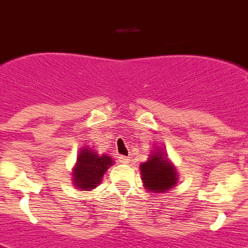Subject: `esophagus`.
<instances>
[{"label": "esophagus", "mask_w": 248, "mask_h": 248, "mask_svg": "<svg viewBox=\"0 0 248 248\" xmlns=\"http://www.w3.org/2000/svg\"><path fill=\"white\" fill-rule=\"evenodd\" d=\"M118 160H119L120 163H123V164H128V163H130V157H128V156H119L118 157Z\"/></svg>", "instance_id": "obj_1"}]
</instances>
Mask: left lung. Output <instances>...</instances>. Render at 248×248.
Wrapping results in <instances>:
<instances>
[{"label":"left lung","mask_w":248,"mask_h":248,"mask_svg":"<svg viewBox=\"0 0 248 248\" xmlns=\"http://www.w3.org/2000/svg\"><path fill=\"white\" fill-rule=\"evenodd\" d=\"M141 180L145 190L154 194H165L175 187L179 180L176 168L163 149L151 151L145 163L140 164Z\"/></svg>","instance_id":"8db88e82"}]
</instances>
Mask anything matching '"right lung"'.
<instances>
[{"instance_id":"obj_1","label":"right lung","mask_w":248,"mask_h":248,"mask_svg":"<svg viewBox=\"0 0 248 248\" xmlns=\"http://www.w3.org/2000/svg\"><path fill=\"white\" fill-rule=\"evenodd\" d=\"M114 165L108 154H98L89 146H83L77 156L76 165L72 169V181L77 190L91 191L102 184L105 171Z\"/></svg>"}]
</instances>
